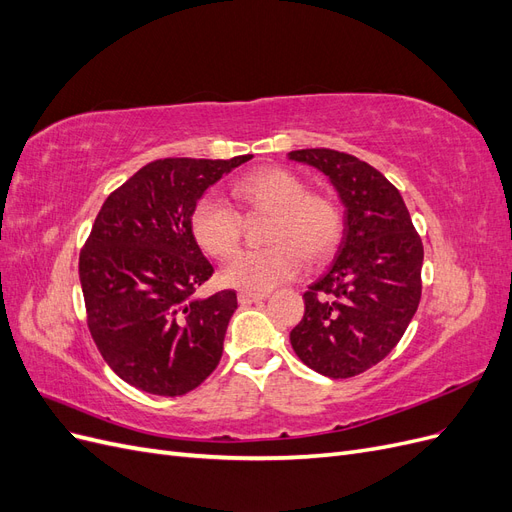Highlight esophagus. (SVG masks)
Returning <instances> with one entry per match:
<instances>
[{
	"label": "esophagus",
	"mask_w": 512,
	"mask_h": 512,
	"mask_svg": "<svg viewBox=\"0 0 512 512\" xmlns=\"http://www.w3.org/2000/svg\"><path fill=\"white\" fill-rule=\"evenodd\" d=\"M262 299H267V292H250V290H241L239 292V303L241 305H250V303L262 301Z\"/></svg>",
	"instance_id": "esophagus-1"
}]
</instances>
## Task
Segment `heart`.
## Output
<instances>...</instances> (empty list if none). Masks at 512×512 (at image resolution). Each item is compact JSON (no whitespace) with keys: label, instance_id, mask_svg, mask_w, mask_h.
Wrapping results in <instances>:
<instances>
[{"label":"heart","instance_id":"b5f03b06","mask_svg":"<svg viewBox=\"0 0 512 512\" xmlns=\"http://www.w3.org/2000/svg\"><path fill=\"white\" fill-rule=\"evenodd\" d=\"M232 194L250 213H269L262 250L243 252L222 271V282L232 288L265 292L297 277L309 260H324L342 239L344 218L335 200L307 192L299 175L286 168L267 166L247 173ZM192 235L213 258H230L243 237L241 213L218 194L198 198L192 209Z\"/></svg>","mask_w":512,"mask_h":512}]
</instances>
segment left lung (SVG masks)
<instances>
[{
	"mask_svg": "<svg viewBox=\"0 0 512 512\" xmlns=\"http://www.w3.org/2000/svg\"><path fill=\"white\" fill-rule=\"evenodd\" d=\"M288 158L322 170L346 207L337 256L303 294L290 344L322 376H359L389 356L416 314L423 241L399 190L374 166L324 147Z\"/></svg>",
	"mask_w": 512,
	"mask_h": 512,
	"instance_id": "left-lung-1",
	"label": "left lung"
}]
</instances>
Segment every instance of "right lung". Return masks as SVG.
<instances>
[{"label":"right lung","mask_w":512,"mask_h":512,"mask_svg":"<svg viewBox=\"0 0 512 512\" xmlns=\"http://www.w3.org/2000/svg\"><path fill=\"white\" fill-rule=\"evenodd\" d=\"M252 156L153 160L104 200L79 256L87 327L115 374L151 395L194 391L218 367L235 290L194 292L213 275L192 235L203 192Z\"/></svg>","instance_id":"right-lung-1"}]
</instances>
